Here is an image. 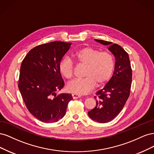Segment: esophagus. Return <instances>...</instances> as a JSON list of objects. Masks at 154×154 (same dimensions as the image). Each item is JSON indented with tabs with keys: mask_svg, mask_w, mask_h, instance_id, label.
I'll use <instances>...</instances> for the list:
<instances>
[{
	"mask_svg": "<svg viewBox=\"0 0 154 154\" xmlns=\"http://www.w3.org/2000/svg\"><path fill=\"white\" fill-rule=\"evenodd\" d=\"M72 98H73L74 100H76V99L79 98V97H81V95L78 94H72Z\"/></svg>",
	"mask_w": 154,
	"mask_h": 154,
	"instance_id": "obj_1",
	"label": "esophagus"
}]
</instances>
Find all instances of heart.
I'll list each match as a JSON object with an SVG mask.
<instances>
[{"instance_id": "1", "label": "heart", "mask_w": 154, "mask_h": 154, "mask_svg": "<svg viewBox=\"0 0 154 154\" xmlns=\"http://www.w3.org/2000/svg\"><path fill=\"white\" fill-rule=\"evenodd\" d=\"M77 63L85 66L81 80H74L68 83L67 89L72 93L85 94L96 86L100 87L108 82L112 74L114 63L113 57L108 52H100L91 47H85L77 51L72 55ZM59 70L67 79L73 75L74 63L71 59L64 58L59 65Z\"/></svg>"}]
</instances>
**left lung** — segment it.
Segmentation results:
<instances>
[{
	"label": "left lung",
	"instance_id": "1",
	"mask_svg": "<svg viewBox=\"0 0 154 154\" xmlns=\"http://www.w3.org/2000/svg\"><path fill=\"white\" fill-rule=\"evenodd\" d=\"M95 41L109 45L108 49L115 57L113 75L102 89L96 92V106L88 112L92 120L105 123L119 114L128 98L132 83V69L128 53L120 45L102 40L95 39Z\"/></svg>",
	"mask_w": 154,
	"mask_h": 154
}]
</instances>
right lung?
Instances as JSON below:
<instances>
[{"label": "right lung", "instance_id": "add662e5", "mask_svg": "<svg viewBox=\"0 0 154 154\" xmlns=\"http://www.w3.org/2000/svg\"><path fill=\"white\" fill-rule=\"evenodd\" d=\"M71 44L55 41L38 45L22 62L18 88L29 112L44 123L62 119L72 100L71 94L56 93L64 86L59 65Z\"/></svg>", "mask_w": 154, "mask_h": 154}]
</instances>
